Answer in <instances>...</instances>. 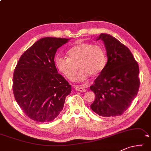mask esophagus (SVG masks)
I'll return each instance as SVG.
<instances>
[{
	"label": "esophagus",
	"mask_w": 151,
	"mask_h": 151,
	"mask_svg": "<svg viewBox=\"0 0 151 151\" xmlns=\"http://www.w3.org/2000/svg\"><path fill=\"white\" fill-rule=\"evenodd\" d=\"M74 87H75V89L77 91L80 92H85L86 89L85 88H83L82 86L81 85H74Z\"/></svg>",
	"instance_id": "obj_1"
}]
</instances>
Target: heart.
Returning <instances> with one entry per match:
<instances>
[{"label": "heart", "instance_id": "obj_1", "mask_svg": "<svg viewBox=\"0 0 151 151\" xmlns=\"http://www.w3.org/2000/svg\"><path fill=\"white\" fill-rule=\"evenodd\" d=\"M66 54L68 58L57 57L56 65L68 80L73 81L75 78L77 65L80 70L76 79L80 81L85 80L91 75H99L106 65V51L99 45L80 43L70 47Z\"/></svg>", "mask_w": 151, "mask_h": 151}]
</instances>
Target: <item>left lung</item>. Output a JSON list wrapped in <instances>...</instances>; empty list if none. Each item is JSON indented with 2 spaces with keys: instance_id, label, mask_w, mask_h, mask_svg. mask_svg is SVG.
<instances>
[{
  "instance_id": "1",
  "label": "left lung",
  "mask_w": 151,
  "mask_h": 151,
  "mask_svg": "<svg viewBox=\"0 0 151 151\" xmlns=\"http://www.w3.org/2000/svg\"><path fill=\"white\" fill-rule=\"evenodd\" d=\"M99 40L104 42L107 63L90 87L95 95L91 108L100 116H120L138 93L139 67L130 50L116 38L101 33Z\"/></svg>"
}]
</instances>
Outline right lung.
Returning <instances> with one entry per match:
<instances>
[{
  "label": "right lung",
  "mask_w": 151,
  "mask_h": 151,
  "mask_svg": "<svg viewBox=\"0 0 151 151\" xmlns=\"http://www.w3.org/2000/svg\"><path fill=\"white\" fill-rule=\"evenodd\" d=\"M69 39L42 38L21 55L13 78L16 101L30 119L51 122L62 111L71 86L58 73L54 63L56 50Z\"/></svg>",
  "instance_id": "add662e5"
}]
</instances>
